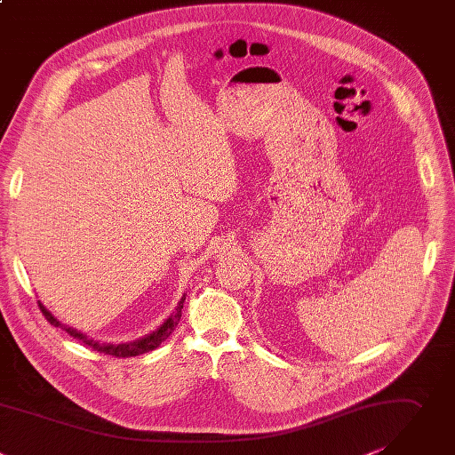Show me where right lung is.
Segmentation results:
<instances>
[{"label":"right lung","instance_id":"1","mask_svg":"<svg viewBox=\"0 0 455 455\" xmlns=\"http://www.w3.org/2000/svg\"><path fill=\"white\" fill-rule=\"evenodd\" d=\"M187 296L183 294V298L179 299L175 310L163 321V324H159L154 331L147 333L145 337H140L136 340H129V342H120V344H111V342H100V340H95V339H89L85 333L71 328V326H66L62 324L41 301H39V308L43 312V315L48 319L50 324L53 326H59L62 330H66L73 339H78L82 340L84 344H87L89 347H93L100 353H106V355H113V356H136V355H141V353H147V351H152L156 349L163 340H166L170 337V333L175 330V326L179 324V319H180V310H183V303H185Z\"/></svg>","mask_w":455,"mask_h":455}]
</instances>
